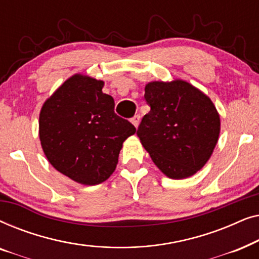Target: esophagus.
I'll use <instances>...</instances> for the list:
<instances>
[{
	"label": "esophagus",
	"instance_id": "1",
	"mask_svg": "<svg viewBox=\"0 0 259 259\" xmlns=\"http://www.w3.org/2000/svg\"><path fill=\"white\" fill-rule=\"evenodd\" d=\"M131 121H132V123L136 127H138L139 126V122H140V115L139 114H137V115H134L132 119H131Z\"/></svg>",
	"mask_w": 259,
	"mask_h": 259
}]
</instances>
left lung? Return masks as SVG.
Segmentation results:
<instances>
[{"label": "left lung", "instance_id": "8db88e82", "mask_svg": "<svg viewBox=\"0 0 259 259\" xmlns=\"http://www.w3.org/2000/svg\"><path fill=\"white\" fill-rule=\"evenodd\" d=\"M145 100L151 111L137 131L145 150L168 178L193 176L210 159L221 132L213 102L183 80L147 83Z\"/></svg>", "mask_w": 259, "mask_h": 259}]
</instances>
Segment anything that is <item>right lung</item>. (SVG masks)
Here are the masks:
<instances>
[{"instance_id":"obj_1","label":"right lung","mask_w":259,"mask_h":259,"mask_svg":"<svg viewBox=\"0 0 259 259\" xmlns=\"http://www.w3.org/2000/svg\"><path fill=\"white\" fill-rule=\"evenodd\" d=\"M104 81L75 74L42 106L41 146L53 167L74 182L98 185L118 164L122 143L137 132L114 113V99L102 93Z\"/></svg>"}]
</instances>
